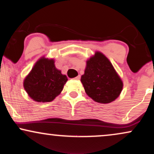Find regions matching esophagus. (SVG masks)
Instances as JSON below:
<instances>
[{"label": "esophagus", "instance_id": "34e87169", "mask_svg": "<svg viewBox=\"0 0 154 154\" xmlns=\"http://www.w3.org/2000/svg\"><path fill=\"white\" fill-rule=\"evenodd\" d=\"M75 79H76V80H79V79H80V76L78 75V76H77V77H76Z\"/></svg>", "mask_w": 154, "mask_h": 154}]
</instances>
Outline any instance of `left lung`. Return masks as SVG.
<instances>
[{
  "label": "left lung",
  "mask_w": 154,
  "mask_h": 154,
  "mask_svg": "<svg viewBox=\"0 0 154 154\" xmlns=\"http://www.w3.org/2000/svg\"><path fill=\"white\" fill-rule=\"evenodd\" d=\"M81 82L85 92L96 102L108 104L117 99L123 82L114 66L102 52L96 51L86 62Z\"/></svg>",
  "instance_id": "obj_1"
}]
</instances>
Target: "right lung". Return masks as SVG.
<instances>
[{"instance_id": "add662e5", "label": "right lung", "mask_w": 154, "mask_h": 154, "mask_svg": "<svg viewBox=\"0 0 154 154\" xmlns=\"http://www.w3.org/2000/svg\"><path fill=\"white\" fill-rule=\"evenodd\" d=\"M67 81L65 75L57 69L54 60L40 57L23 81L28 96L38 102H49L54 100Z\"/></svg>"}]
</instances>
